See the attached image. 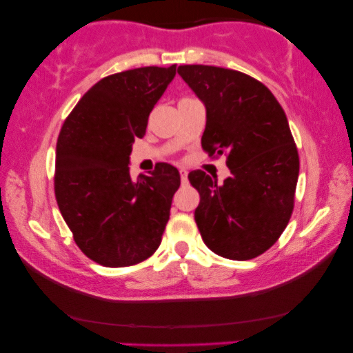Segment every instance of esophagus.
I'll use <instances>...</instances> for the list:
<instances>
[{"label": "esophagus", "instance_id": "34e87169", "mask_svg": "<svg viewBox=\"0 0 353 353\" xmlns=\"http://www.w3.org/2000/svg\"><path fill=\"white\" fill-rule=\"evenodd\" d=\"M180 176H181V183H188V172L185 168H181L180 170Z\"/></svg>", "mask_w": 353, "mask_h": 353}]
</instances>
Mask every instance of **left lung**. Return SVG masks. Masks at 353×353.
Instances as JSON below:
<instances>
[{"instance_id":"8db88e82","label":"left lung","mask_w":353,"mask_h":353,"mask_svg":"<svg viewBox=\"0 0 353 353\" xmlns=\"http://www.w3.org/2000/svg\"><path fill=\"white\" fill-rule=\"evenodd\" d=\"M178 74L205 105L202 148L226 154L223 183L191 172L201 202L194 220L212 252L249 260L276 243L294 209L299 154L286 114L263 83L243 72L180 65Z\"/></svg>"}]
</instances>
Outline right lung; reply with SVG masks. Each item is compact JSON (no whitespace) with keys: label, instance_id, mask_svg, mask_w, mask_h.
<instances>
[{"label":"right lung","instance_id":"right-lung-1","mask_svg":"<svg viewBox=\"0 0 353 353\" xmlns=\"http://www.w3.org/2000/svg\"><path fill=\"white\" fill-rule=\"evenodd\" d=\"M175 74L173 64L105 77L61 128L57 205L81 252L104 267L137 265L161 245L180 173L161 162L132 180L128 163L134 138L144 137L149 114Z\"/></svg>","mask_w":353,"mask_h":353}]
</instances>
